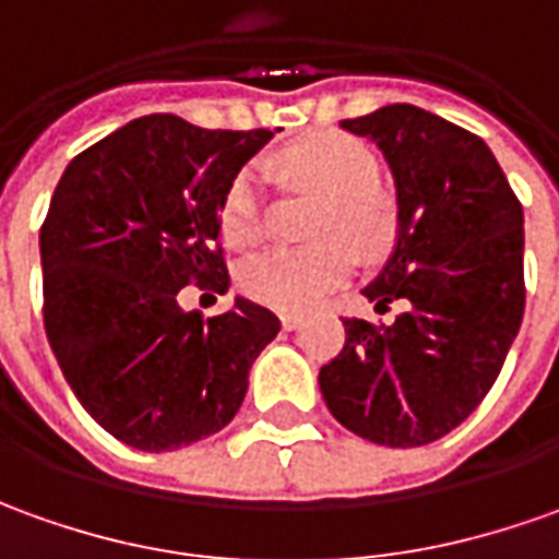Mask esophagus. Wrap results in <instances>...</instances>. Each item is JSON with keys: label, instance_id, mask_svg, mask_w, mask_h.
Returning <instances> with one entry per match:
<instances>
[{"label": "esophagus", "instance_id": "34e87169", "mask_svg": "<svg viewBox=\"0 0 559 559\" xmlns=\"http://www.w3.org/2000/svg\"><path fill=\"white\" fill-rule=\"evenodd\" d=\"M281 324H284V330H296L306 324V314L302 311H284L281 314Z\"/></svg>", "mask_w": 559, "mask_h": 559}]
</instances>
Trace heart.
<instances>
[{
  "label": "heart",
  "instance_id": "1",
  "mask_svg": "<svg viewBox=\"0 0 559 559\" xmlns=\"http://www.w3.org/2000/svg\"><path fill=\"white\" fill-rule=\"evenodd\" d=\"M284 168L296 183L324 195L311 226L309 248H272L241 269L250 299L272 309H311L330 290L352 278L360 257H385L394 245V214L379 195L382 165L376 152L352 134L321 131L302 136L284 152ZM219 229L231 248H250L263 238V170L245 165L219 201Z\"/></svg>",
  "mask_w": 559,
  "mask_h": 559
}]
</instances>
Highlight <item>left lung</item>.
<instances>
[{
    "label": "left lung",
    "instance_id": "8db88e82",
    "mask_svg": "<svg viewBox=\"0 0 559 559\" xmlns=\"http://www.w3.org/2000/svg\"><path fill=\"white\" fill-rule=\"evenodd\" d=\"M397 186V245L364 296L394 324L343 318L318 385L336 423L379 447H425L487 397L526 306L523 207L477 134L419 106L345 119Z\"/></svg>",
    "mask_w": 559,
    "mask_h": 559
}]
</instances>
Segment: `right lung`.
I'll return each instance as SVG.
<instances>
[{"label":"right lung","mask_w":559,"mask_h":559,"mask_svg":"<svg viewBox=\"0 0 559 559\" xmlns=\"http://www.w3.org/2000/svg\"><path fill=\"white\" fill-rule=\"evenodd\" d=\"M272 131H207L155 112L72 158L41 223V314L60 370L112 438L165 453L211 438L278 336L263 306L183 311L186 284L223 294L219 201Z\"/></svg>","instance_id":"1"}]
</instances>
